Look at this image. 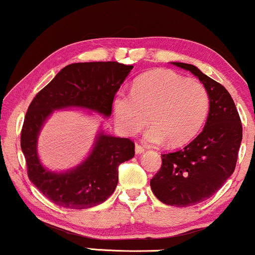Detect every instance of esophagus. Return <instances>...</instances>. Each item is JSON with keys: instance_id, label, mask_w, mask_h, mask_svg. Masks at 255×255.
I'll return each instance as SVG.
<instances>
[{"instance_id": "34e87169", "label": "esophagus", "mask_w": 255, "mask_h": 255, "mask_svg": "<svg viewBox=\"0 0 255 255\" xmlns=\"http://www.w3.org/2000/svg\"><path fill=\"white\" fill-rule=\"evenodd\" d=\"M144 151H145L144 146L140 145V144H135V153H137V154H139V153H141Z\"/></svg>"}]
</instances>
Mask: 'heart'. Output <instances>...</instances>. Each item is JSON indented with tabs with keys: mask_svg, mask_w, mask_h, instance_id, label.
<instances>
[{
	"mask_svg": "<svg viewBox=\"0 0 255 255\" xmlns=\"http://www.w3.org/2000/svg\"><path fill=\"white\" fill-rule=\"evenodd\" d=\"M117 124L127 134L152 128L146 141L170 146L187 144L203 128L210 110V96L201 82L189 81L168 69H156L135 80L131 94L120 93L113 103Z\"/></svg>",
	"mask_w": 255,
	"mask_h": 255,
	"instance_id": "heart-1",
	"label": "heart"
}]
</instances>
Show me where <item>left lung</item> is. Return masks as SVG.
<instances>
[{"mask_svg":"<svg viewBox=\"0 0 255 255\" xmlns=\"http://www.w3.org/2000/svg\"><path fill=\"white\" fill-rule=\"evenodd\" d=\"M174 65L200 79L210 96V110L203 131L193 141L179 151L161 154V167L149 183L162 203L190 207L217 193L235 172L243 125L224 86L193 65Z\"/></svg>","mask_w":255,"mask_h":255,"instance_id":"obj_1","label":"left lung"}]
</instances>
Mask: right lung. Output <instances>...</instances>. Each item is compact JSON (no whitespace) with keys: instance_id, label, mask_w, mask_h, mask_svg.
Listing matches in <instances>:
<instances>
[{"instance_id":"1","label":"right lung","mask_w":255,"mask_h":255,"mask_svg":"<svg viewBox=\"0 0 255 255\" xmlns=\"http://www.w3.org/2000/svg\"><path fill=\"white\" fill-rule=\"evenodd\" d=\"M133 66L117 61L66 66L34 96L20 132L27 176L41 194L59 207L87 209L103 203L118 183V166L134 156V142L101 133L92 154L67 173L45 169L37 155L41 125L54 109L82 107L110 116L114 97Z\"/></svg>"}]
</instances>
